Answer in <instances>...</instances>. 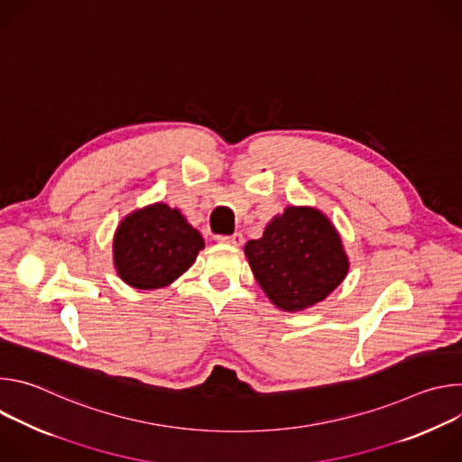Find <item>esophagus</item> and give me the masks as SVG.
Here are the masks:
<instances>
[{"label":"esophagus","mask_w":462,"mask_h":462,"mask_svg":"<svg viewBox=\"0 0 462 462\" xmlns=\"http://www.w3.org/2000/svg\"><path fill=\"white\" fill-rule=\"evenodd\" d=\"M219 243H226V245H232V246H241L243 245V236L239 232L232 234V236H219L217 237Z\"/></svg>","instance_id":"esophagus-1"}]
</instances>
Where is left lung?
<instances>
[{"label":"left lung","mask_w":462,"mask_h":462,"mask_svg":"<svg viewBox=\"0 0 462 462\" xmlns=\"http://www.w3.org/2000/svg\"><path fill=\"white\" fill-rule=\"evenodd\" d=\"M245 255L263 292L287 312L323 301L349 273L337 226L314 207H287L245 245Z\"/></svg>","instance_id":"8db88e82"}]
</instances>
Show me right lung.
<instances>
[{
    "label": "right lung",
    "mask_w": 462,
    "mask_h": 462,
    "mask_svg": "<svg viewBox=\"0 0 462 462\" xmlns=\"http://www.w3.org/2000/svg\"><path fill=\"white\" fill-rule=\"evenodd\" d=\"M205 248L203 236L166 203L127 214L113 236V265L134 289L155 291L180 278Z\"/></svg>",
    "instance_id": "right-lung-1"
}]
</instances>
